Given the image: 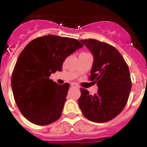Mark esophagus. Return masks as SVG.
Segmentation results:
<instances>
[{
    "label": "esophagus",
    "instance_id": "34e87169",
    "mask_svg": "<svg viewBox=\"0 0 147 147\" xmlns=\"http://www.w3.org/2000/svg\"><path fill=\"white\" fill-rule=\"evenodd\" d=\"M70 86H71L72 87H76V88L79 87V86H78V85H77V84H76V83H71V84H70Z\"/></svg>",
    "mask_w": 147,
    "mask_h": 147
}]
</instances>
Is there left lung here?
<instances>
[{
  "label": "left lung",
  "mask_w": 147,
  "mask_h": 147,
  "mask_svg": "<svg viewBox=\"0 0 147 147\" xmlns=\"http://www.w3.org/2000/svg\"><path fill=\"white\" fill-rule=\"evenodd\" d=\"M80 42L93 55L90 80L96 83L98 92L90 95L81 88L78 105L88 120L109 121L121 112L128 100L132 86L128 66L111 45L91 38Z\"/></svg>",
  "instance_id": "left-lung-1"
}]
</instances>
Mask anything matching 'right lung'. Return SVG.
<instances>
[{
    "mask_svg": "<svg viewBox=\"0 0 147 147\" xmlns=\"http://www.w3.org/2000/svg\"><path fill=\"white\" fill-rule=\"evenodd\" d=\"M82 47L75 38L48 35L24 48L14 67L11 86L17 107L27 120L48 125L59 119L70 85H59L49 77L61 71L66 57Z\"/></svg>",
    "mask_w": 147,
    "mask_h": 147,
    "instance_id": "add662e5",
    "label": "right lung"
}]
</instances>
